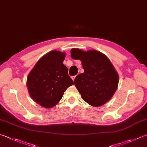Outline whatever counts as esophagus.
<instances>
[{"label": "esophagus", "instance_id": "1", "mask_svg": "<svg viewBox=\"0 0 147 147\" xmlns=\"http://www.w3.org/2000/svg\"><path fill=\"white\" fill-rule=\"evenodd\" d=\"M75 78H76V76H72V77H71V78L73 79V80L74 81V79H75Z\"/></svg>", "mask_w": 147, "mask_h": 147}]
</instances>
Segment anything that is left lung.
<instances>
[{"instance_id":"left-lung-1","label":"left lung","mask_w":147,"mask_h":147,"mask_svg":"<svg viewBox=\"0 0 147 147\" xmlns=\"http://www.w3.org/2000/svg\"><path fill=\"white\" fill-rule=\"evenodd\" d=\"M71 57L81 60L85 71L74 81L82 98L95 107L105 105L116 92L119 80L110 60L100 51H84L78 48L72 49Z\"/></svg>"}]
</instances>
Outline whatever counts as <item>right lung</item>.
<instances>
[{"mask_svg":"<svg viewBox=\"0 0 147 147\" xmlns=\"http://www.w3.org/2000/svg\"><path fill=\"white\" fill-rule=\"evenodd\" d=\"M65 53L53 50L42 56L27 77V87L31 98L44 108L55 106L64 92L74 84L63 64Z\"/></svg>","mask_w":147,"mask_h":147,"instance_id":"1","label":"right lung"}]
</instances>
